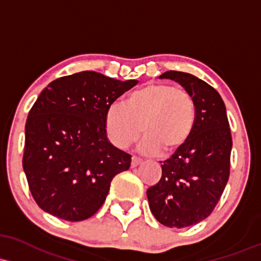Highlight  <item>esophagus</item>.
<instances>
[{"mask_svg": "<svg viewBox=\"0 0 261 261\" xmlns=\"http://www.w3.org/2000/svg\"><path fill=\"white\" fill-rule=\"evenodd\" d=\"M140 163H141V159L137 156H133V159H131V167H136Z\"/></svg>", "mask_w": 261, "mask_h": 261, "instance_id": "34e87169", "label": "esophagus"}]
</instances>
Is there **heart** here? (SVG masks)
<instances>
[{"instance_id":"obj_1","label":"heart","mask_w":261,"mask_h":261,"mask_svg":"<svg viewBox=\"0 0 261 261\" xmlns=\"http://www.w3.org/2000/svg\"><path fill=\"white\" fill-rule=\"evenodd\" d=\"M197 121V104L185 88L152 83L131 91L121 105L109 108L104 120L108 139L117 148L140 145L144 153H170L190 140Z\"/></svg>"}]
</instances>
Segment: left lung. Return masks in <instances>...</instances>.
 <instances>
[{"label": "left lung", "mask_w": 261, "mask_h": 261, "mask_svg": "<svg viewBox=\"0 0 261 261\" xmlns=\"http://www.w3.org/2000/svg\"><path fill=\"white\" fill-rule=\"evenodd\" d=\"M160 78L178 82L197 104V121L187 142L163 161L161 179L147 190L150 210L166 227L185 228L216 208L230 172L231 134L219 93L202 79L170 70Z\"/></svg>", "instance_id": "obj_1"}]
</instances>
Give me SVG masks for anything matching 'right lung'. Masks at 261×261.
Segmentation results:
<instances>
[{
  "label": "right lung",
  "mask_w": 261,
  "mask_h": 261,
  "mask_svg": "<svg viewBox=\"0 0 261 261\" xmlns=\"http://www.w3.org/2000/svg\"><path fill=\"white\" fill-rule=\"evenodd\" d=\"M137 80L96 71L62 76L43 89L25 121L23 170L34 200L58 218H90L131 156L109 142L107 111Z\"/></svg>",
  "instance_id": "1"
}]
</instances>
